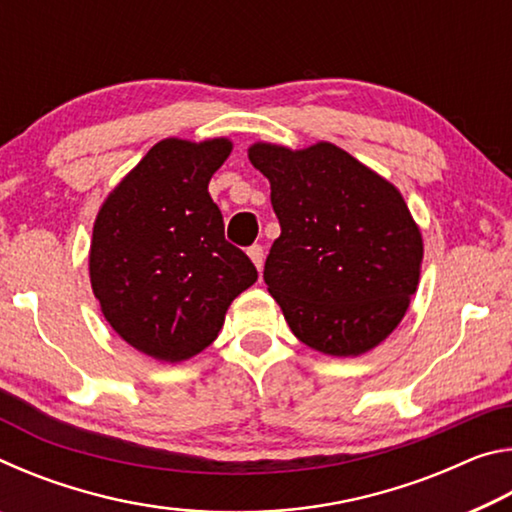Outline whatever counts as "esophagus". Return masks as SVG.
Segmentation results:
<instances>
[{"instance_id": "esophagus-1", "label": "esophagus", "mask_w": 512, "mask_h": 512, "mask_svg": "<svg viewBox=\"0 0 512 512\" xmlns=\"http://www.w3.org/2000/svg\"><path fill=\"white\" fill-rule=\"evenodd\" d=\"M248 257L253 259V264L257 266V271L262 273V268H264V248L257 246V244L250 246V248H248Z\"/></svg>"}]
</instances>
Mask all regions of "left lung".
I'll return each instance as SVG.
<instances>
[{
    "instance_id": "obj_1",
    "label": "left lung",
    "mask_w": 512,
    "mask_h": 512,
    "mask_svg": "<svg viewBox=\"0 0 512 512\" xmlns=\"http://www.w3.org/2000/svg\"><path fill=\"white\" fill-rule=\"evenodd\" d=\"M280 237L264 282L291 332L329 357H359L400 325L420 282L422 235L393 183L348 151L255 142Z\"/></svg>"
}]
</instances>
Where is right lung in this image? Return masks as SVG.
I'll use <instances>...</instances> for the list:
<instances>
[{
    "label": "right lung",
    "mask_w": 512,
    "mask_h": 512,
    "mask_svg": "<svg viewBox=\"0 0 512 512\" xmlns=\"http://www.w3.org/2000/svg\"><path fill=\"white\" fill-rule=\"evenodd\" d=\"M232 142L167 137L112 189L97 214L90 282L110 327L155 361L178 363L219 336L225 311L257 280L225 241L207 185Z\"/></svg>",
    "instance_id": "add662e5"
}]
</instances>
